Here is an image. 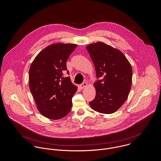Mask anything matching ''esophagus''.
<instances>
[{"label": "esophagus", "mask_w": 161, "mask_h": 161, "mask_svg": "<svg viewBox=\"0 0 161 161\" xmlns=\"http://www.w3.org/2000/svg\"><path fill=\"white\" fill-rule=\"evenodd\" d=\"M87 86H88V84H87V82H83L82 84L80 85L79 87H80V89H84L86 87H87Z\"/></svg>", "instance_id": "esophagus-1"}]
</instances>
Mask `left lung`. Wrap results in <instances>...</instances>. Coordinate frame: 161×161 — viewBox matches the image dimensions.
Instances as JSON below:
<instances>
[{"label":"left lung","mask_w":161,"mask_h":161,"mask_svg":"<svg viewBox=\"0 0 161 161\" xmlns=\"http://www.w3.org/2000/svg\"><path fill=\"white\" fill-rule=\"evenodd\" d=\"M86 49L100 78L93 84L96 95L90 106L101 114H113L123 105L131 90V66L121 51L103 42L90 44Z\"/></svg>","instance_id":"1"}]
</instances>
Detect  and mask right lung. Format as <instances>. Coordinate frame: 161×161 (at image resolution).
Returning a JSON list of instances; mask_svg holds the SVG:
<instances>
[{
    "label": "right lung",
    "mask_w": 161,
    "mask_h": 161,
    "mask_svg": "<svg viewBox=\"0 0 161 161\" xmlns=\"http://www.w3.org/2000/svg\"><path fill=\"white\" fill-rule=\"evenodd\" d=\"M75 44L57 43L41 51L29 70V87L40 114L59 119L70 112L72 98L77 92L69 77H63L66 62ZM69 74L68 70H67Z\"/></svg>",
    "instance_id": "right-lung-1"
}]
</instances>
